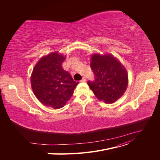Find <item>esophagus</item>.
Listing matches in <instances>:
<instances>
[{
    "label": "esophagus",
    "mask_w": 160,
    "mask_h": 160,
    "mask_svg": "<svg viewBox=\"0 0 160 160\" xmlns=\"http://www.w3.org/2000/svg\"><path fill=\"white\" fill-rule=\"evenodd\" d=\"M85 81H86V79H85V77H83V79H82L80 81V82H81V83H84V82H85Z\"/></svg>",
    "instance_id": "esophagus-1"
}]
</instances>
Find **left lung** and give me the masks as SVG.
<instances>
[{
	"label": "left lung",
	"instance_id": "left-lung-1",
	"mask_svg": "<svg viewBox=\"0 0 160 160\" xmlns=\"http://www.w3.org/2000/svg\"><path fill=\"white\" fill-rule=\"evenodd\" d=\"M91 68L95 80L88 84L97 98L105 103H113L122 97L128 85L126 69L110 54H94L91 57Z\"/></svg>",
	"mask_w": 160,
	"mask_h": 160
}]
</instances>
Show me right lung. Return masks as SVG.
Masks as SVG:
<instances>
[{
  "label": "right lung",
  "instance_id": "add662e5",
  "mask_svg": "<svg viewBox=\"0 0 160 160\" xmlns=\"http://www.w3.org/2000/svg\"><path fill=\"white\" fill-rule=\"evenodd\" d=\"M65 57L57 52L42 57L34 67L31 77L32 89L41 103L60 109L70 100L79 82L62 67Z\"/></svg>",
  "mask_w": 160,
  "mask_h": 160
}]
</instances>
